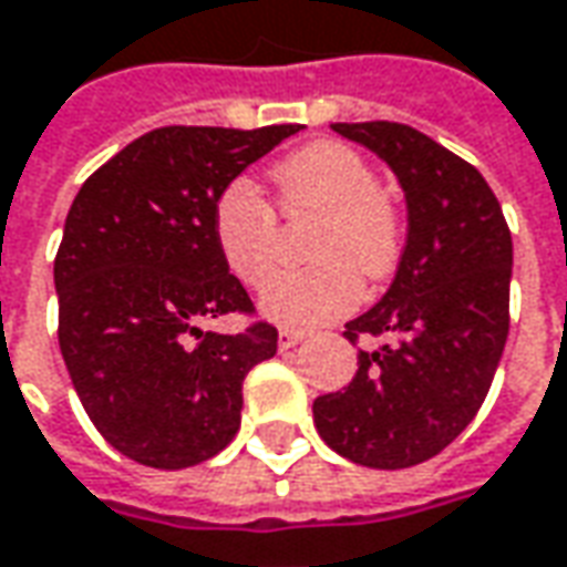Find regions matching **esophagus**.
<instances>
[{
    "mask_svg": "<svg viewBox=\"0 0 567 567\" xmlns=\"http://www.w3.org/2000/svg\"><path fill=\"white\" fill-rule=\"evenodd\" d=\"M303 338H307V334H303V332H295V329H282V332H279V350L298 348Z\"/></svg>",
    "mask_w": 567,
    "mask_h": 567,
    "instance_id": "1",
    "label": "esophagus"
}]
</instances>
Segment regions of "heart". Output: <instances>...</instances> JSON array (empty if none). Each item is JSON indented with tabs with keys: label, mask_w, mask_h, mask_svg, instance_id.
Wrapping results in <instances>:
<instances>
[{
	"label": "heart",
	"mask_w": 567,
	"mask_h": 567,
	"mask_svg": "<svg viewBox=\"0 0 567 567\" xmlns=\"http://www.w3.org/2000/svg\"><path fill=\"white\" fill-rule=\"evenodd\" d=\"M272 183L288 223L316 219L307 238L310 269L282 272L264 288L260 307L288 329H316L350 313L365 282L391 276L403 251L396 204L379 188L363 154L341 142H313L276 164ZM219 257L238 282L264 285L276 269L279 223L254 186L233 183L214 207Z\"/></svg>",
	"instance_id": "obj_1"
}]
</instances>
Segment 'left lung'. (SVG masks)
<instances>
[{"mask_svg":"<svg viewBox=\"0 0 567 567\" xmlns=\"http://www.w3.org/2000/svg\"><path fill=\"white\" fill-rule=\"evenodd\" d=\"M375 152L406 195V248L384 298L350 319L360 350L344 391L313 400L319 437L369 468L437 456L475 419L509 334L512 233L487 179L406 123H332Z\"/></svg>","mask_w":567,"mask_h":567,"instance_id":"obj_1","label":"left lung"}]
</instances>
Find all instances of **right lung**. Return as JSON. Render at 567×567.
<instances>
[{"mask_svg":"<svg viewBox=\"0 0 567 567\" xmlns=\"http://www.w3.org/2000/svg\"><path fill=\"white\" fill-rule=\"evenodd\" d=\"M298 130L161 126L76 192L55 254L58 344L92 425L123 456L188 468L241 425L245 375L276 353L279 332L269 322L238 334L198 326L254 313L219 257L214 207Z\"/></svg>","mask_w":567,"mask_h":567,"instance_id":"obj_1","label":"right lung"}]
</instances>
